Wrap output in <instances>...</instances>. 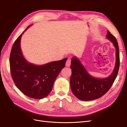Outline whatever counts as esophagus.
<instances>
[{
  "label": "esophagus",
  "instance_id": "obj_1",
  "mask_svg": "<svg viewBox=\"0 0 127 127\" xmlns=\"http://www.w3.org/2000/svg\"><path fill=\"white\" fill-rule=\"evenodd\" d=\"M70 64H71V58H69L66 61V66L67 67H69L70 66Z\"/></svg>",
  "mask_w": 127,
  "mask_h": 127
}]
</instances>
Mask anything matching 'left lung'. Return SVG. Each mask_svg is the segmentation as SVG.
I'll list each match as a JSON object with an SVG mask.
<instances>
[{
  "mask_svg": "<svg viewBox=\"0 0 127 127\" xmlns=\"http://www.w3.org/2000/svg\"><path fill=\"white\" fill-rule=\"evenodd\" d=\"M106 37L116 49V64L111 75L106 78L97 79L88 74L79 60L72 58L70 68L72 74L70 79V87L75 96L82 101H91L100 98L106 93L116 79L120 66L119 45L116 38L107 31Z\"/></svg>",
  "mask_w": 127,
  "mask_h": 127,
  "instance_id": "8db88e82",
  "label": "left lung"
}]
</instances>
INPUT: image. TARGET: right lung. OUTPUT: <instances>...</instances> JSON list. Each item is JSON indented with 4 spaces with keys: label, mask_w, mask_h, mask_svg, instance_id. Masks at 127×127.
<instances>
[{
    "label": "right lung",
    "mask_w": 127,
    "mask_h": 127,
    "mask_svg": "<svg viewBox=\"0 0 127 127\" xmlns=\"http://www.w3.org/2000/svg\"><path fill=\"white\" fill-rule=\"evenodd\" d=\"M29 26L13 45L9 58L10 73L15 85L23 93L31 98L41 99L51 92L57 77L65 66L67 58L41 66L29 63L22 55L20 42L22 35Z\"/></svg>",
    "instance_id": "add662e5"
}]
</instances>
